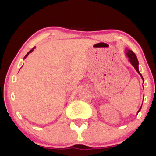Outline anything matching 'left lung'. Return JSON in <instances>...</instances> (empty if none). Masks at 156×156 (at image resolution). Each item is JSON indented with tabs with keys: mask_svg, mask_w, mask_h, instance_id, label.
Here are the masks:
<instances>
[{
	"mask_svg": "<svg viewBox=\"0 0 156 156\" xmlns=\"http://www.w3.org/2000/svg\"><path fill=\"white\" fill-rule=\"evenodd\" d=\"M126 55H127V56L128 57V60H129V62H130V63H131L132 65L133 66V67L135 68L136 70L137 73H139V75H140L141 77V78H142V79H143L142 76H141V73H139V62H138L137 57L136 56L135 53H134L132 51H130V50H127ZM143 82H144V79H143ZM141 108H139V111H138L137 114H138V113H139V111L141 110Z\"/></svg>",
	"mask_w": 156,
	"mask_h": 156,
	"instance_id": "8db88e82",
	"label": "left lung"
}]
</instances>
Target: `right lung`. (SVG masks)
Wrapping results in <instances>:
<instances>
[{
    "instance_id": "1",
    "label": "right lung",
    "mask_w": 156,
    "mask_h": 156,
    "mask_svg": "<svg viewBox=\"0 0 156 156\" xmlns=\"http://www.w3.org/2000/svg\"><path fill=\"white\" fill-rule=\"evenodd\" d=\"M34 48H32V49L31 50V51H30L29 52H28V53H27V54L26 55V56H25V57H24V58H26V57H27V56H28V54H29V53H31V52H32V51H34Z\"/></svg>"
}]
</instances>
